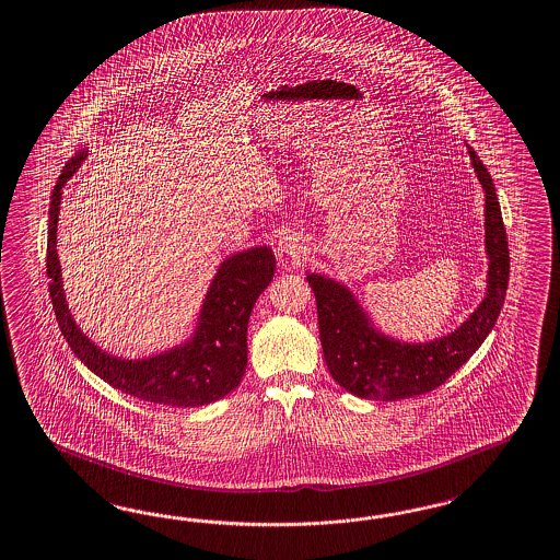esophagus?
I'll return each instance as SVG.
<instances>
[{
  "instance_id": "obj_1",
  "label": "esophagus",
  "mask_w": 560,
  "mask_h": 560,
  "mask_svg": "<svg viewBox=\"0 0 560 560\" xmlns=\"http://www.w3.org/2000/svg\"><path fill=\"white\" fill-rule=\"evenodd\" d=\"M278 247H280V252H284L287 256H299V254H302V237H299L296 233H287L282 240H280V244H278Z\"/></svg>"
}]
</instances>
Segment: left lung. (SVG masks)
<instances>
[{"instance_id": "obj_1", "label": "left lung", "mask_w": 560, "mask_h": 560, "mask_svg": "<svg viewBox=\"0 0 560 560\" xmlns=\"http://www.w3.org/2000/svg\"><path fill=\"white\" fill-rule=\"evenodd\" d=\"M475 173L486 190V299L460 327L429 343H401L373 329L349 288L320 273H306L318 313L323 355L332 380L365 400H404L445 384L493 329L508 290L510 252L502 209L488 168L469 148Z\"/></svg>"}]
</instances>
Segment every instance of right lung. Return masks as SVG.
<instances>
[{
    "label": "right lung",
    "instance_id": "right-lung-1",
    "mask_svg": "<svg viewBox=\"0 0 560 560\" xmlns=\"http://www.w3.org/2000/svg\"><path fill=\"white\" fill-rule=\"evenodd\" d=\"M86 150H79L58 176L48 209L46 276L58 327L74 355L103 382L133 398L174 408H195L221 400L240 386L247 365V320L259 294L272 282L276 258L259 245L223 259L202 301L199 325L187 343L159 355L121 359L101 351L72 320L62 290L57 254V223L62 187L79 171Z\"/></svg>",
    "mask_w": 560,
    "mask_h": 560
}]
</instances>
